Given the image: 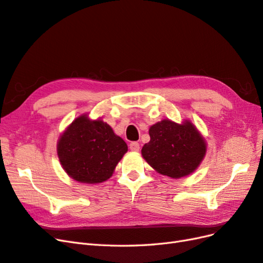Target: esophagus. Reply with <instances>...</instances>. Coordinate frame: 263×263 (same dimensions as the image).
Returning <instances> with one entry per match:
<instances>
[{"label":"esophagus","instance_id":"esophagus-1","mask_svg":"<svg viewBox=\"0 0 263 263\" xmlns=\"http://www.w3.org/2000/svg\"><path fill=\"white\" fill-rule=\"evenodd\" d=\"M129 149L132 151H138L140 149V146H139V144H138L137 141H133V142H130V144H129Z\"/></svg>","mask_w":263,"mask_h":263}]
</instances>
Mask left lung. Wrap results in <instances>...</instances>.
Returning a JSON list of instances; mask_svg holds the SVG:
<instances>
[{
    "mask_svg": "<svg viewBox=\"0 0 263 263\" xmlns=\"http://www.w3.org/2000/svg\"><path fill=\"white\" fill-rule=\"evenodd\" d=\"M149 136L142 157L156 171L173 179L192 173L206 153L204 138L189 121L177 124L163 119L150 127Z\"/></svg>",
    "mask_w": 263,
    "mask_h": 263,
    "instance_id": "obj_1",
    "label": "left lung"
}]
</instances>
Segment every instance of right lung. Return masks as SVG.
I'll use <instances>...</instances> for the list:
<instances>
[{
  "mask_svg": "<svg viewBox=\"0 0 263 263\" xmlns=\"http://www.w3.org/2000/svg\"><path fill=\"white\" fill-rule=\"evenodd\" d=\"M128 150L110 126L85 115L74 119L58 141L62 168L78 182L100 183L112 177L116 164Z\"/></svg>",
  "mask_w": 263,
  "mask_h": 263,
  "instance_id": "1",
  "label": "right lung"
}]
</instances>
